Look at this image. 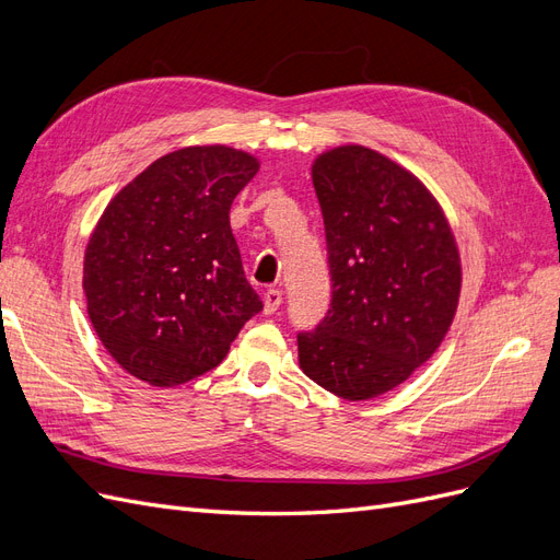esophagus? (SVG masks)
Returning <instances> with one entry per match:
<instances>
[{
    "instance_id": "34e87169",
    "label": "esophagus",
    "mask_w": 560,
    "mask_h": 560,
    "mask_svg": "<svg viewBox=\"0 0 560 560\" xmlns=\"http://www.w3.org/2000/svg\"><path fill=\"white\" fill-rule=\"evenodd\" d=\"M282 303V292L276 290V287H268V290L264 292V313L266 315H273Z\"/></svg>"
}]
</instances>
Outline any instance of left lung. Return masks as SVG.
<instances>
[{"label":"left lung","instance_id":"obj_1","mask_svg":"<svg viewBox=\"0 0 560 560\" xmlns=\"http://www.w3.org/2000/svg\"><path fill=\"white\" fill-rule=\"evenodd\" d=\"M331 303L301 331L299 364L350 401L374 399L425 364L455 317L460 254L442 206L378 151L343 144L313 163Z\"/></svg>","mask_w":560,"mask_h":560}]
</instances>
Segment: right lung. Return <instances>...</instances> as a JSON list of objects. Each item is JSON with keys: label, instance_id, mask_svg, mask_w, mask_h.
I'll return each mask as SVG.
<instances>
[{"label": "right lung", "instance_id": "obj_1", "mask_svg": "<svg viewBox=\"0 0 560 560\" xmlns=\"http://www.w3.org/2000/svg\"><path fill=\"white\" fill-rule=\"evenodd\" d=\"M257 171L241 149L184 147L109 200L83 257V292L97 338L130 376L156 387L202 376L264 308L229 222Z\"/></svg>", "mask_w": 560, "mask_h": 560}]
</instances>
